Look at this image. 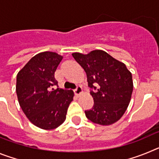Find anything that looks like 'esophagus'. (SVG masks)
<instances>
[{
  "mask_svg": "<svg viewBox=\"0 0 159 159\" xmlns=\"http://www.w3.org/2000/svg\"><path fill=\"white\" fill-rule=\"evenodd\" d=\"M74 93H75V95H77V96H80V95L83 93L82 88H81V87H77L76 89L74 90Z\"/></svg>",
  "mask_w": 159,
  "mask_h": 159,
  "instance_id": "34e87169",
  "label": "esophagus"
}]
</instances>
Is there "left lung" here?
<instances>
[{"mask_svg": "<svg viewBox=\"0 0 159 159\" xmlns=\"http://www.w3.org/2000/svg\"><path fill=\"white\" fill-rule=\"evenodd\" d=\"M76 62L87 74L88 87L94 99L91 110L85 111L86 117L94 123L107 126L121 119L127 109L133 80L130 71L123 63L102 50L88 54L72 53Z\"/></svg>", "mask_w": 159, "mask_h": 159, "instance_id": "left-lung-1", "label": "left lung"}]
</instances>
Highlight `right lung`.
Listing matches in <instances>:
<instances>
[{"label":"right lung","instance_id":"1","mask_svg":"<svg viewBox=\"0 0 159 159\" xmlns=\"http://www.w3.org/2000/svg\"><path fill=\"white\" fill-rule=\"evenodd\" d=\"M63 57L43 52L32 57L16 75V92L19 104L29 121L43 130H52L66 119L73 100L71 90L57 88L55 71Z\"/></svg>","mask_w":159,"mask_h":159}]
</instances>
